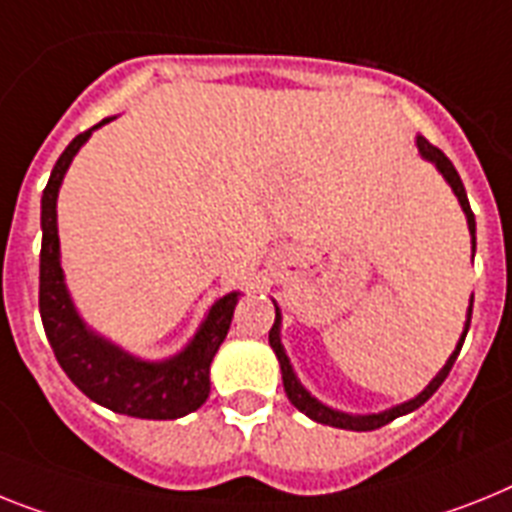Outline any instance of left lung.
I'll return each instance as SVG.
<instances>
[{
    "label": "left lung",
    "instance_id": "1",
    "mask_svg": "<svg viewBox=\"0 0 512 512\" xmlns=\"http://www.w3.org/2000/svg\"><path fill=\"white\" fill-rule=\"evenodd\" d=\"M416 145H419V153H422V158H427V161L435 163L437 171H440V174L445 176V182L450 184V190H453L455 197H458V203H461L463 213H466L468 231H471V249H474V252H476V221H474V213H471V205H468L466 187H463L461 176H458L455 166H453V163H450V158L445 156V153H442L440 148H435V145L429 143V140H424L422 135L416 137ZM471 309H474V296H471V302H468L466 325H463L461 341L455 343V351H453V354H450V359H448V362H445V367H442L440 372H437V375L432 377V382H429L427 388H424L422 393L416 395V398H411V401L398 403V406H393V409L380 411V414H343V411L330 409V406H325V403H322V401H317L315 395H309V390L304 388L302 382H299V377L294 375V367H291L289 356H286V351H283V343H281V312H278V307H276V322H273V328H270L268 341H270V346H273V351H276L278 364H281L283 390H286V395H289V401L294 403L296 409L302 411V414H307L309 419H312V422L328 424V427H338V429H354V432H369V429L385 427V424H390V422H393V419H398V416L411 414V411L419 409L422 403H427L429 398H432V395L437 393V388H440L442 382H445L448 372H450V369H453L455 359H458V354H461V346H463V341H466L468 325H471Z\"/></svg>",
    "mask_w": 512,
    "mask_h": 512
}]
</instances>
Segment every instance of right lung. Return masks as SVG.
<instances>
[{
    "instance_id": "1",
    "label": "right lung",
    "mask_w": 512,
    "mask_h": 512,
    "mask_svg": "<svg viewBox=\"0 0 512 512\" xmlns=\"http://www.w3.org/2000/svg\"><path fill=\"white\" fill-rule=\"evenodd\" d=\"M106 122L111 119H103L101 124ZM101 124L80 132L64 148L51 169L49 184L41 197V231H44L41 286H38L41 320H44L46 338L54 349L59 367L90 401L101 403L114 414L137 416V419H179L200 409L208 398L210 362L229 333L239 291L221 296L208 309L195 338L179 354L163 362L137 359L85 325L72 304L70 291L64 286L62 260H59L57 197L72 158Z\"/></svg>"
}]
</instances>
